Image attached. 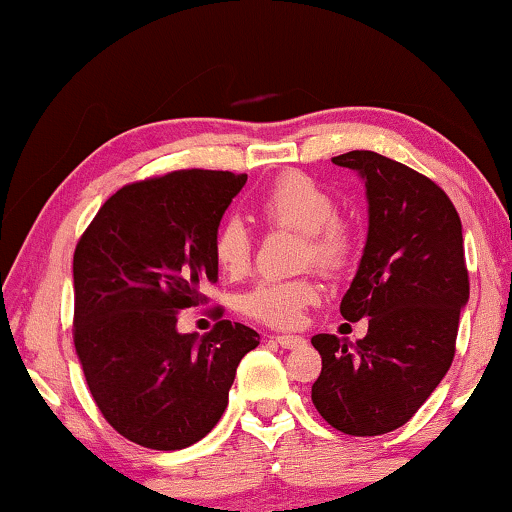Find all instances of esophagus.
<instances>
[{
    "mask_svg": "<svg viewBox=\"0 0 512 512\" xmlns=\"http://www.w3.org/2000/svg\"><path fill=\"white\" fill-rule=\"evenodd\" d=\"M275 340L284 349H300V347H305V338H300V335H277Z\"/></svg>",
    "mask_w": 512,
    "mask_h": 512,
    "instance_id": "1",
    "label": "esophagus"
}]
</instances>
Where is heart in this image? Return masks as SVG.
Listing matches in <instances>:
<instances>
[{
    "mask_svg": "<svg viewBox=\"0 0 512 512\" xmlns=\"http://www.w3.org/2000/svg\"><path fill=\"white\" fill-rule=\"evenodd\" d=\"M258 214L270 226L298 230L305 235L303 258L326 272L345 268L354 251V233L335 216V202L317 181L300 172L275 179L258 200ZM214 261L221 272L240 277L251 265V235L240 219L223 221L214 235ZM321 289L314 277L261 279L240 300L247 317L268 326L293 328L307 307L319 303Z\"/></svg>",
    "mask_w": 512,
    "mask_h": 512,
    "instance_id": "1",
    "label": "heart"
}]
</instances>
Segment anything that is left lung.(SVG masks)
Instances as JSON below:
<instances>
[{
  "mask_svg": "<svg viewBox=\"0 0 512 512\" xmlns=\"http://www.w3.org/2000/svg\"><path fill=\"white\" fill-rule=\"evenodd\" d=\"M333 163L366 186V247L340 314L366 317L368 333L356 342L314 335L312 403L333 429L380 436L408 422L452 366L468 303L464 235L450 198L424 174L375 151Z\"/></svg>",
  "mask_w": 512,
  "mask_h": 512,
  "instance_id": "1",
  "label": "left lung"
}]
</instances>
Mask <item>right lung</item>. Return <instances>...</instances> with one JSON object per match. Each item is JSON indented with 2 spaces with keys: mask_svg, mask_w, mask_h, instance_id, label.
I'll return each instance as SVG.
<instances>
[{
  "mask_svg": "<svg viewBox=\"0 0 512 512\" xmlns=\"http://www.w3.org/2000/svg\"><path fill=\"white\" fill-rule=\"evenodd\" d=\"M247 174L181 170L123 186L74 251V347L97 408L132 443L184 450L219 422L254 328L179 333L219 282L214 235Z\"/></svg>",
  "mask_w": 512,
  "mask_h": 512,
  "instance_id": "add662e5",
  "label": "right lung"
}]
</instances>
